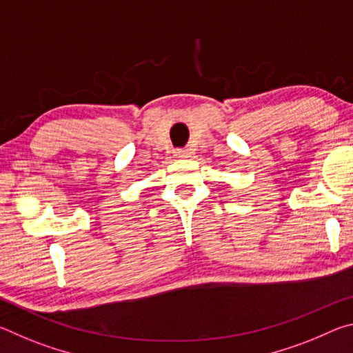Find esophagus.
Instances as JSON below:
<instances>
[{
    "mask_svg": "<svg viewBox=\"0 0 353 353\" xmlns=\"http://www.w3.org/2000/svg\"><path fill=\"white\" fill-rule=\"evenodd\" d=\"M174 155L177 159H185V157H188L190 152L187 151V149H177V151H174Z\"/></svg>",
    "mask_w": 353,
    "mask_h": 353,
    "instance_id": "obj_1",
    "label": "esophagus"
}]
</instances>
